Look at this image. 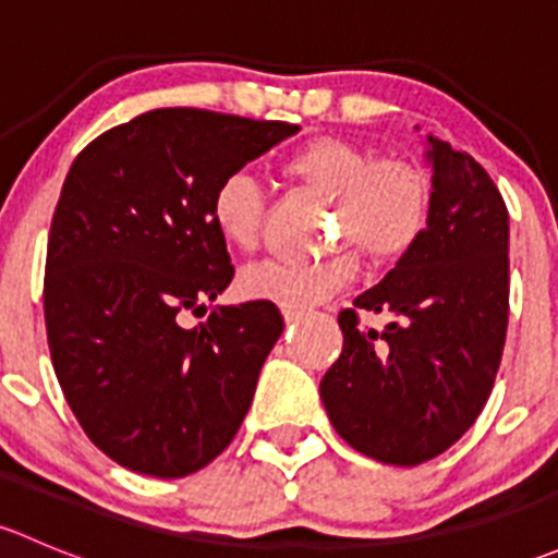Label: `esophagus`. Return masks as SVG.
Listing matches in <instances>:
<instances>
[{
	"label": "esophagus",
	"mask_w": 558,
	"mask_h": 558,
	"mask_svg": "<svg viewBox=\"0 0 558 558\" xmlns=\"http://www.w3.org/2000/svg\"><path fill=\"white\" fill-rule=\"evenodd\" d=\"M283 318L286 324H296L302 318V311H294V307H283Z\"/></svg>",
	"instance_id": "obj_1"
}]
</instances>
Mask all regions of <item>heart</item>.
I'll list each match as a JSON object with an SVG mask.
<instances>
[{
    "instance_id": "b5f03b06",
    "label": "heart",
    "mask_w": 558,
    "mask_h": 558,
    "mask_svg": "<svg viewBox=\"0 0 558 558\" xmlns=\"http://www.w3.org/2000/svg\"><path fill=\"white\" fill-rule=\"evenodd\" d=\"M283 172L329 196L331 247L313 264H256L245 269L240 289L247 300L280 307L326 302L353 280L359 253L373 262H397L424 238L432 210L426 174L408 161H373L362 145L342 137H315L286 159ZM264 194L247 172H234L218 183L210 199V223L218 240L232 251H253L262 238Z\"/></svg>"
}]
</instances>
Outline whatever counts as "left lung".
<instances>
[{"label": "left lung", "instance_id": "obj_1", "mask_svg": "<svg viewBox=\"0 0 558 558\" xmlns=\"http://www.w3.org/2000/svg\"><path fill=\"white\" fill-rule=\"evenodd\" d=\"M424 156L432 165L424 238L353 302L391 324L362 329L356 311H342V353L320 380L337 435L397 466L435 459L475 424L508 331L502 194L472 156L432 134Z\"/></svg>", "mask_w": 558, "mask_h": 558}]
</instances>
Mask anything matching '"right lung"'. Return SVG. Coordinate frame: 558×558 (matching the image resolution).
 I'll return each instance as SVG.
<instances>
[{"instance_id": "add662e5", "label": "right lung", "mask_w": 558, "mask_h": 558, "mask_svg": "<svg viewBox=\"0 0 558 558\" xmlns=\"http://www.w3.org/2000/svg\"><path fill=\"white\" fill-rule=\"evenodd\" d=\"M300 132L161 107L99 134L61 185L45 258L56 378L99 451L132 472L185 477L238 435L283 318L272 302L216 307L232 283L210 223L218 183Z\"/></svg>"}]
</instances>
